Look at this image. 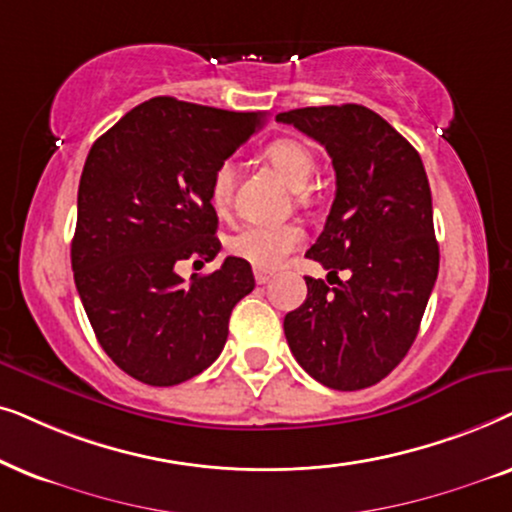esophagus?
<instances>
[{"instance_id":"obj_1","label":"esophagus","mask_w":512,"mask_h":512,"mask_svg":"<svg viewBox=\"0 0 512 512\" xmlns=\"http://www.w3.org/2000/svg\"><path fill=\"white\" fill-rule=\"evenodd\" d=\"M255 281L260 283V285L271 281V271H267V269H255Z\"/></svg>"}]
</instances>
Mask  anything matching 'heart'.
<instances>
[{"instance_id": "obj_1", "label": "heart", "mask_w": 512, "mask_h": 512, "mask_svg": "<svg viewBox=\"0 0 512 512\" xmlns=\"http://www.w3.org/2000/svg\"><path fill=\"white\" fill-rule=\"evenodd\" d=\"M267 159L297 192H302L316 173V156L302 140H274L267 147ZM231 196H234V166L229 161H222L210 180V201L217 213H227ZM302 241V229L295 224H250L229 238L227 248L231 255L252 267L276 269L288 260L290 252L302 245Z\"/></svg>"}]
</instances>
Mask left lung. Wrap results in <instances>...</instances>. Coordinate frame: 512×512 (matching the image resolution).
Returning a JSON list of instances; mask_svg holds the SVG:
<instances>
[{"label":"left lung","instance_id":"1","mask_svg":"<svg viewBox=\"0 0 512 512\" xmlns=\"http://www.w3.org/2000/svg\"><path fill=\"white\" fill-rule=\"evenodd\" d=\"M330 154L337 192L306 257L350 278L330 288L306 276V299L283 320L297 363L323 386L358 391L410 351L438 278L431 187L421 156L363 105L281 112Z\"/></svg>","mask_w":512,"mask_h":512}]
</instances>
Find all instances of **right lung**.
<instances>
[{
	"label": "right lung",
	"instance_id": "add662e5",
	"mask_svg": "<svg viewBox=\"0 0 512 512\" xmlns=\"http://www.w3.org/2000/svg\"><path fill=\"white\" fill-rule=\"evenodd\" d=\"M264 121V112L161 95L133 107L86 156L74 283L102 349L142 384L175 386L213 365L231 309L255 288L238 257L189 285L175 267L217 257L210 180Z\"/></svg>",
	"mask_w": 512,
	"mask_h": 512
}]
</instances>
